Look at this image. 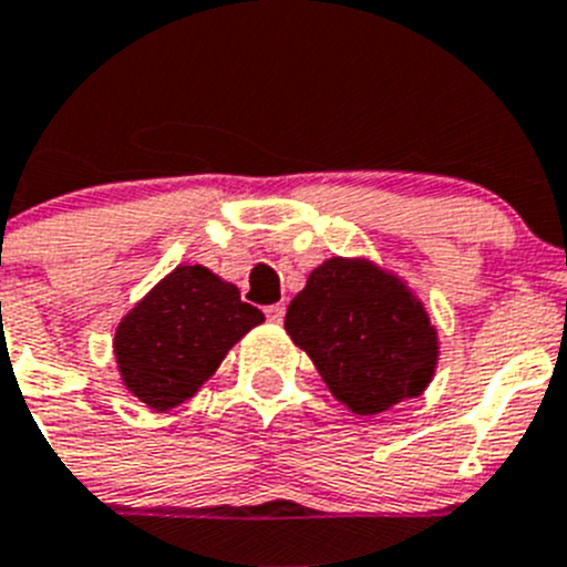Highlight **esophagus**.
I'll return each instance as SVG.
<instances>
[{
    "label": "esophagus",
    "instance_id": "34e87169",
    "mask_svg": "<svg viewBox=\"0 0 567 567\" xmlns=\"http://www.w3.org/2000/svg\"><path fill=\"white\" fill-rule=\"evenodd\" d=\"M265 316H268V319L271 321H282L285 319V305L282 302H277V305H268V308H265Z\"/></svg>",
    "mask_w": 567,
    "mask_h": 567
}]
</instances>
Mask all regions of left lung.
<instances>
[{"label":"left lung","mask_w":567,"mask_h":567,"mask_svg":"<svg viewBox=\"0 0 567 567\" xmlns=\"http://www.w3.org/2000/svg\"><path fill=\"white\" fill-rule=\"evenodd\" d=\"M285 330L353 415L423 395L441 359L437 328L415 290L367 257L313 268L288 305Z\"/></svg>","instance_id":"left-lung-1"}]
</instances>
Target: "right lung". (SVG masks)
Returning a JSON list of instances; mask_svg holds the SVG:
<instances>
[{"label":"right lung","mask_w":567,"mask_h":567,"mask_svg":"<svg viewBox=\"0 0 567 567\" xmlns=\"http://www.w3.org/2000/svg\"><path fill=\"white\" fill-rule=\"evenodd\" d=\"M265 316L237 285L203 265H177L115 328L112 353L126 390L169 412L212 379L234 344Z\"/></svg>","instance_id":"obj_1"}]
</instances>
